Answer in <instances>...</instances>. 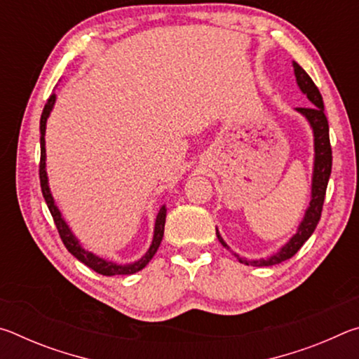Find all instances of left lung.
<instances>
[{
  "label": "left lung",
  "instance_id": "left-lung-1",
  "mask_svg": "<svg viewBox=\"0 0 359 359\" xmlns=\"http://www.w3.org/2000/svg\"><path fill=\"white\" fill-rule=\"evenodd\" d=\"M293 68H294V77H296L297 87L301 88V92L306 95L309 101L313 104L311 107H296V111L306 117V120L309 121V125H311V128L313 131L315 158H313L311 203H309V208L306 210V214H304L302 222L299 223V226H297L296 234L280 248V250L274 255H271L269 258L247 259V258L239 257L236 252H233L234 257L239 259V263H244L247 266H257V267L274 266V264L282 263V261L290 259L291 257H294L297 250H299V248L304 245V242L311 238L315 228H317L320 217H321V210H323L326 187H327V180H330L331 168H332L330 125H327V118L325 115L323 98H321L317 85L313 83L311 76H309L307 72L304 71L296 62H293ZM217 238L222 242V245L229 250L228 244L222 239L218 229H217Z\"/></svg>",
  "mask_w": 359,
  "mask_h": 359
}]
</instances>
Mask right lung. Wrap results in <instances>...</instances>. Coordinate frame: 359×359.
Masks as SVG:
<instances>
[{"label": "right lung", "instance_id": "add662e5", "mask_svg": "<svg viewBox=\"0 0 359 359\" xmlns=\"http://www.w3.org/2000/svg\"><path fill=\"white\" fill-rule=\"evenodd\" d=\"M57 96L55 93H52L48 96V100L44 106V111H42L41 115V123H39V130H41V163H39V179H41V190H42V196H44L47 208L50 210V214L53 217V222L57 224L58 234L62 238L65 247L68 248V252L71 255L83 263L85 266H88L90 269H93L95 272H98L101 276H130L135 274V272L144 269L145 266L149 264V261L154 258V255L156 253L158 247L161 244L163 234H165V223H166V205H161L160 210H158L156 220H155V229H154V241H151V245L147 250V253L144 255L142 258H139L135 263L130 264H117L114 261H107L104 258L96 257L95 253L85 250V248L81 245V242L72 234L71 228L68 226V223L65 222V218L62 217V212L57 208L55 201H53V196L50 193V188H48V179H47V171H46V123L48 115H50L53 104H55Z\"/></svg>", "mask_w": 359, "mask_h": 359}]
</instances>
